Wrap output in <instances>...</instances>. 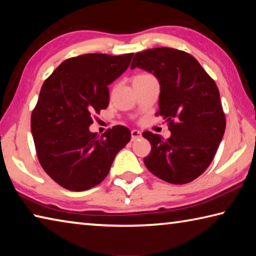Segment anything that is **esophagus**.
Here are the masks:
<instances>
[{
	"label": "esophagus",
	"mask_w": 256,
	"mask_h": 256,
	"mask_svg": "<svg viewBox=\"0 0 256 256\" xmlns=\"http://www.w3.org/2000/svg\"><path fill=\"white\" fill-rule=\"evenodd\" d=\"M142 136V133L140 131H138V130H133L131 131V140L132 141H136L138 138H140Z\"/></svg>",
	"instance_id": "1"
}]
</instances>
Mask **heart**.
Returning a JSON list of instances; mask_svg holds the SVG:
<instances>
[{"label":"heart","mask_w":256,"mask_h":256,"mask_svg":"<svg viewBox=\"0 0 256 256\" xmlns=\"http://www.w3.org/2000/svg\"><path fill=\"white\" fill-rule=\"evenodd\" d=\"M141 76H146V74H141Z\"/></svg>","instance_id":"heart-1"}]
</instances>
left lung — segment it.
Segmentation results:
<instances>
[{
	"label": "left lung",
	"instance_id": "1",
	"mask_svg": "<svg viewBox=\"0 0 256 256\" xmlns=\"http://www.w3.org/2000/svg\"><path fill=\"white\" fill-rule=\"evenodd\" d=\"M136 68L159 81L157 115L168 122L172 132L167 140L142 133L151 144L146 167L168 183H190L214 160L226 128L216 82L192 55L168 47L136 53L131 64Z\"/></svg>",
	"mask_w": 256,
	"mask_h": 256
}]
</instances>
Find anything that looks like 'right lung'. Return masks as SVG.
Returning <instances> with one entry per match:
<instances>
[{
  "instance_id": "obj_1",
  "label": "right lung",
  "mask_w": 256,
  "mask_h": 256,
  "mask_svg": "<svg viewBox=\"0 0 256 256\" xmlns=\"http://www.w3.org/2000/svg\"><path fill=\"white\" fill-rule=\"evenodd\" d=\"M133 54H84L68 58L42 84L32 114L38 160L62 188L81 192L105 180L116 154L131 140L122 125L98 136L94 112L110 102V86L126 71Z\"/></svg>"
}]
</instances>
